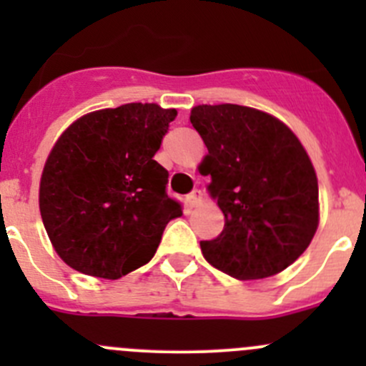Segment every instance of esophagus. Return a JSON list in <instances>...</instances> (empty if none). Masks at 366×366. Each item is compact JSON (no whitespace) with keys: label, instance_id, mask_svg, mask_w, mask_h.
<instances>
[{"label":"esophagus","instance_id":"34e87169","mask_svg":"<svg viewBox=\"0 0 366 366\" xmlns=\"http://www.w3.org/2000/svg\"><path fill=\"white\" fill-rule=\"evenodd\" d=\"M202 200V191H198V189H194L193 193H189L186 197V205L189 207V209H193L194 205H198V202Z\"/></svg>","mask_w":366,"mask_h":366}]
</instances>
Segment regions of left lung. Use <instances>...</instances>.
I'll use <instances>...</instances> for the list:
<instances>
[{"instance_id":"left-lung-1","label":"left lung","mask_w":366,"mask_h":366,"mask_svg":"<svg viewBox=\"0 0 366 366\" xmlns=\"http://www.w3.org/2000/svg\"><path fill=\"white\" fill-rule=\"evenodd\" d=\"M191 124L204 139L202 172L224 214V228L200 241L212 267L260 280L301 257L319 224V184L292 131L271 114L239 104L197 106Z\"/></svg>"}]
</instances>
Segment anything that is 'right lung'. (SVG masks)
<instances>
[{
  "label": "right lung",
  "instance_id": "add662e5",
  "mask_svg": "<svg viewBox=\"0 0 366 366\" xmlns=\"http://www.w3.org/2000/svg\"><path fill=\"white\" fill-rule=\"evenodd\" d=\"M175 109L118 106L74 122L40 179V214L61 260L117 280L149 264L166 224L182 216L168 197V172L154 159Z\"/></svg>",
  "mask_w": 366,
  "mask_h": 366
}]
</instances>
